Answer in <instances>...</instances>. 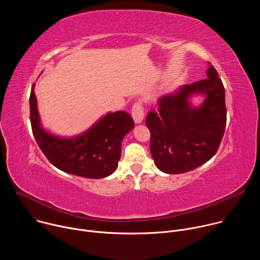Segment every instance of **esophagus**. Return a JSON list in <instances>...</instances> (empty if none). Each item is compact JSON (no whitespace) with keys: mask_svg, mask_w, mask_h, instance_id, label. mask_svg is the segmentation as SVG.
<instances>
[{"mask_svg":"<svg viewBox=\"0 0 260 260\" xmlns=\"http://www.w3.org/2000/svg\"><path fill=\"white\" fill-rule=\"evenodd\" d=\"M132 116L136 123H141L144 118V111L142 108V103L137 102L133 105L132 108Z\"/></svg>","mask_w":260,"mask_h":260,"instance_id":"obj_1","label":"esophagus"}]
</instances>
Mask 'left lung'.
I'll return each instance as SVG.
<instances>
[{"mask_svg":"<svg viewBox=\"0 0 260 260\" xmlns=\"http://www.w3.org/2000/svg\"><path fill=\"white\" fill-rule=\"evenodd\" d=\"M207 79L182 86L161 96L157 110L146 117L150 131V151L156 167L167 174L197 169L217 152L226 125L225 90L216 69L209 62ZM206 95L200 108H192V93Z\"/></svg>","mask_w":260,"mask_h":260,"instance_id":"1","label":"left lung"}]
</instances>
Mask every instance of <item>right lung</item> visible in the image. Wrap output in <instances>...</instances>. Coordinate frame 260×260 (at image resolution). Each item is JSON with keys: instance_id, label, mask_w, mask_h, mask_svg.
Instances as JSON below:
<instances>
[{"instance_id": "obj_1", "label": "right lung", "mask_w": 260, "mask_h": 260, "mask_svg": "<svg viewBox=\"0 0 260 260\" xmlns=\"http://www.w3.org/2000/svg\"><path fill=\"white\" fill-rule=\"evenodd\" d=\"M29 118L37 144L55 168L90 179L105 178L116 170L121 142L135 125L128 113L117 111L107 114L81 136L70 139L52 136L40 124L34 88L29 95Z\"/></svg>"}]
</instances>
